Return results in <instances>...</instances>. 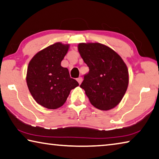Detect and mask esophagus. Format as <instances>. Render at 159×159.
I'll return each mask as SVG.
<instances>
[{"instance_id": "esophagus-1", "label": "esophagus", "mask_w": 159, "mask_h": 159, "mask_svg": "<svg viewBox=\"0 0 159 159\" xmlns=\"http://www.w3.org/2000/svg\"><path fill=\"white\" fill-rule=\"evenodd\" d=\"M82 80H83V79H82V78H81V77H79V78H78V79H77V81L79 82V84H81Z\"/></svg>"}]
</instances>
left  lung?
I'll return each mask as SVG.
<instances>
[{
	"instance_id": "8db88e82",
	"label": "left lung",
	"mask_w": 159,
	"mask_h": 159,
	"mask_svg": "<svg viewBox=\"0 0 159 159\" xmlns=\"http://www.w3.org/2000/svg\"><path fill=\"white\" fill-rule=\"evenodd\" d=\"M78 48L89 68L80 87L95 107L112 109L122 100L128 87L125 63L114 50L100 43H80Z\"/></svg>"
}]
</instances>
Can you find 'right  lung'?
<instances>
[{"mask_svg":"<svg viewBox=\"0 0 159 159\" xmlns=\"http://www.w3.org/2000/svg\"><path fill=\"white\" fill-rule=\"evenodd\" d=\"M69 44L57 42L41 50L30 61L27 84L34 99L47 109L61 107L70 90L79 83L70 77L67 68L61 62L69 50Z\"/></svg>","mask_w":159,"mask_h":159,"instance_id":"add662e5","label":"right lung"}]
</instances>
